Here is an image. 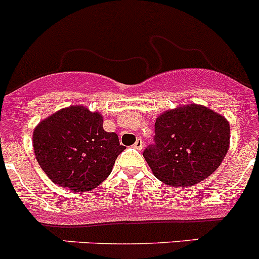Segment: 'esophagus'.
<instances>
[{
	"label": "esophagus",
	"mask_w": 259,
	"mask_h": 259,
	"mask_svg": "<svg viewBox=\"0 0 259 259\" xmlns=\"http://www.w3.org/2000/svg\"><path fill=\"white\" fill-rule=\"evenodd\" d=\"M133 147H134L135 149H138V150H142L143 147H144V142H143L142 138H138V139L135 140V143H134V145H133Z\"/></svg>",
	"instance_id": "esophagus-1"
}]
</instances>
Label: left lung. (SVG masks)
<instances>
[{
  "mask_svg": "<svg viewBox=\"0 0 259 259\" xmlns=\"http://www.w3.org/2000/svg\"><path fill=\"white\" fill-rule=\"evenodd\" d=\"M230 142L229 122L200 105H187L160 115L154 143L143 152L153 175L169 186H192L222 164Z\"/></svg>",
  "mask_w": 259,
  "mask_h": 259,
  "instance_id": "1",
  "label": "left lung"
}]
</instances>
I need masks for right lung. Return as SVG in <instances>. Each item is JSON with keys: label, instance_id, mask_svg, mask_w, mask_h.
Masks as SVG:
<instances>
[{"label": "right lung", "instance_id": "1", "mask_svg": "<svg viewBox=\"0 0 259 259\" xmlns=\"http://www.w3.org/2000/svg\"><path fill=\"white\" fill-rule=\"evenodd\" d=\"M102 122L97 112L71 106L35 127V157L52 182L73 191H90L109 177L125 147L116 133L105 132Z\"/></svg>", "mask_w": 259, "mask_h": 259}]
</instances>
